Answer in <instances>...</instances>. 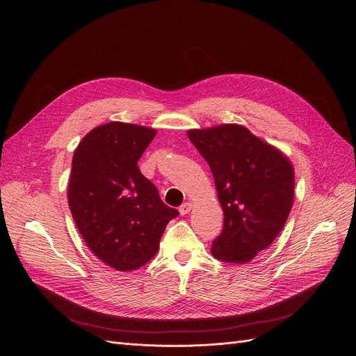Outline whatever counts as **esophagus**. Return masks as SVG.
<instances>
[{"label": "esophagus", "mask_w": 356, "mask_h": 356, "mask_svg": "<svg viewBox=\"0 0 356 356\" xmlns=\"http://www.w3.org/2000/svg\"><path fill=\"white\" fill-rule=\"evenodd\" d=\"M191 208H193V204H191L190 201H187V202H184V204L179 208V212H180L181 215H186V213H188V212L191 211Z\"/></svg>", "instance_id": "esophagus-1"}]
</instances>
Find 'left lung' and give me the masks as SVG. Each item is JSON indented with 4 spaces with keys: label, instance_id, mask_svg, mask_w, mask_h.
<instances>
[{
    "label": "left lung",
    "instance_id": "left-lung-1",
    "mask_svg": "<svg viewBox=\"0 0 356 356\" xmlns=\"http://www.w3.org/2000/svg\"><path fill=\"white\" fill-rule=\"evenodd\" d=\"M187 136L209 165L223 211L211 253L232 264L250 263L285 226L293 205V166L281 149L241 124L193 129Z\"/></svg>",
    "mask_w": 356,
    "mask_h": 356
}]
</instances>
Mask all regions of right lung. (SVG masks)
<instances>
[{
	"instance_id": "add662e5",
	"label": "right lung",
	"mask_w": 356,
	"mask_h": 356,
	"mask_svg": "<svg viewBox=\"0 0 356 356\" xmlns=\"http://www.w3.org/2000/svg\"><path fill=\"white\" fill-rule=\"evenodd\" d=\"M156 130L111 122L90 130L72 156L68 205L90 252L117 271L147 264L179 211L137 166Z\"/></svg>"
}]
</instances>
